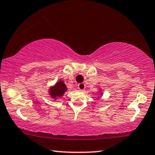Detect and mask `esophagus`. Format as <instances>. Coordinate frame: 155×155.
Here are the masks:
<instances>
[{
  "label": "esophagus",
  "instance_id": "esophagus-1",
  "mask_svg": "<svg viewBox=\"0 0 155 155\" xmlns=\"http://www.w3.org/2000/svg\"><path fill=\"white\" fill-rule=\"evenodd\" d=\"M85 84H84V83H80L79 85H78V88H79V89L80 90H84V89H85Z\"/></svg>",
  "mask_w": 155,
  "mask_h": 155
}]
</instances>
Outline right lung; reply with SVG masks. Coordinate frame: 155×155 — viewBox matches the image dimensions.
Here are the masks:
<instances>
[{
    "instance_id": "1",
    "label": "right lung",
    "mask_w": 155,
    "mask_h": 155,
    "mask_svg": "<svg viewBox=\"0 0 155 155\" xmlns=\"http://www.w3.org/2000/svg\"><path fill=\"white\" fill-rule=\"evenodd\" d=\"M66 90H67V88H66L64 82L63 81H59L55 84L54 87L50 88L49 93L52 98L56 99V97H62Z\"/></svg>"
}]
</instances>
